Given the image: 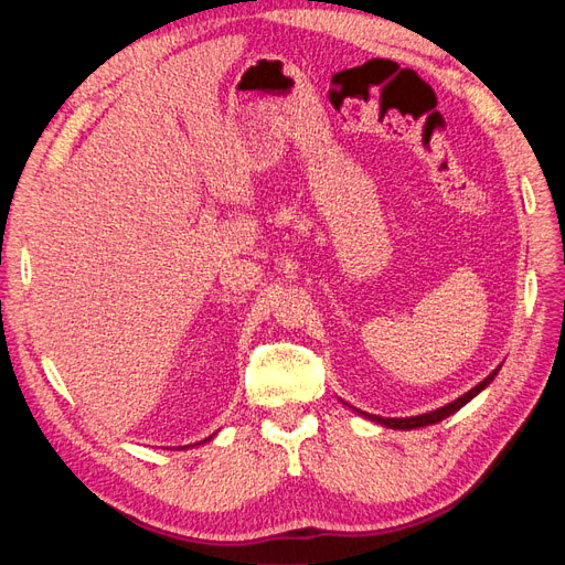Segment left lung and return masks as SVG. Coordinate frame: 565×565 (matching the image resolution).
<instances>
[{
    "label": "left lung",
    "mask_w": 565,
    "mask_h": 565,
    "mask_svg": "<svg viewBox=\"0 0 565 565\" xmlns=\"http://www.w3.org/2000/svg\"><path fill=\"white\" fill-rule=\"evenodd\" d=\"M494 374H498V370L490 372L481 384H476L471 391L465 393V396H459L457 401H452V403L446 405V407L434 409V413L417 415V417H405V419H391V417H377V415H365V413H361V415H365V417H370V419H374V422H380V424H384V426H391V429H405V431H407V429H419V426H429V424L443 422L446 417H450L452 413H457L459 407H465L473 396H478V393H481V391L494 380Z\"/></svg>",
    "instance_id": "1"
}]
</instances>
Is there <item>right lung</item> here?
<instances>
[{"label": "right lung", "mask_w": 565, "mask_h": 565, "mask_svg": "<svg viewBox=\"0 0 565 565\" xmlns=\"http://www.w3.org/2000/svg\"><path fill=\"white\" fill-rule=\"evenodd\" d=\"M200 443H204V440H200Z\"/></svg>", "instance_id": "1"}]
</instances>
